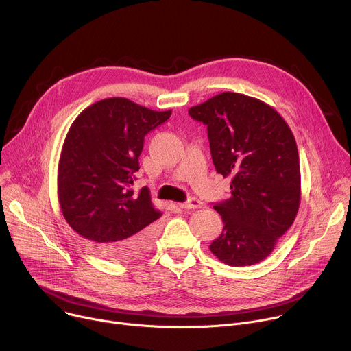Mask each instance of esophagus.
<instances>
[{
	"label": "esophagus",
	"instance_id": "obj_1",
	"mask_svg": "<svg viewBox=\"0 0 351 351\" xmlns=\"http://www.w3.org/2000/svg\"><path fill=\"white\" fill-rule=\"evenodd\" d=\"M180 206V208H184V210H195V208H202L204 204L199 202L198 198H195V197H191V198H189L186 203H182V204H179Z\"/></svg>",
	"mask_w": 351,
	"mask_h": 351
}]
</instances>
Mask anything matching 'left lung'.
I'll list each match as a JSON object with an SVG mask.
<instances>
[{"mask_svg": "<svg viewBox=\"0 0 351 351\" xmlns=\"http://www.w3.org/2000/svg\"><path fill=\"white\" fill-rule=\"evenodd\" d=\"M207 125L213 162L230 176V197L214 206L223 222L211 253L230 267L265 260L294 222L300 206V162L294 136L268 104L221 93L191 107Z\"/></svg>", "mask_w": 351, "mask_h": 351, "instance_id": "8db88e82", "label": "left lung"}]
</instances>
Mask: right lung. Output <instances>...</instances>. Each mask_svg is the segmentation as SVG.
<instances>
[{
	"mask_svg": "<svg viewBox=\"0 0 351 351\" xmlns=\"http://www.w3.org/2000/svg\"><path fill=\"white\" fill-rule=\"evenodd\" d=\"M128 98H106L72 123L58 165V199L69 226L98 254L134 260L153 247L158 233L149 191L133 189L144 136L169 119Z\"/></svg>",
	"mask_w": 351,
	"mask_h": 351,
	"instance_id": "right-lung-1",
	"label": "right lung"
}]
</instances>
